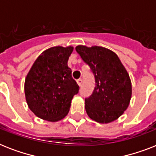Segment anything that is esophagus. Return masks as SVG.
I'll return each instance as SVG.
<instances>
[{"label": "esophagus", "instance_id": "esophagus-1", "mask_svg": "<svg viewBox=\"0 0 156 156\" xmlns=\"http://www.w3.org/2000/svg\"><path fill=\"white\" fill-rule=\"evenodd\" d=\"M77 84H78V85L80 87V86L82 85V84H83V80H82V79L77 80Z\"/></svg>", "mask_w": 156, "mask_h": 156}]
</instances>
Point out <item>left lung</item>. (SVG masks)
<instances>
[{"mask_svg":"<svg viewBox=\"0 0 156 156\" xmlns=\"http://www.w3.org/2000/svg\"><path fill=\"white\" fill-rule=\"evenodd\" d=\"M76 51L95 78L94 90L85 98L87 114L99 123L118 119L131 98V82L126 68L118 55L105 47L77 46Z\"/></svg>","mask_w":156,"mask_h":156,"instance_id":"1","label":"left lung"}]
</instances>
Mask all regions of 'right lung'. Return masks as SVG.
I'll return each mask as SVG.
<instances>
[{"instance_id": "obj_1", "label": "right lung", "mask_w": 156, "mask_h": 156, "mask_svg": "<svg viewBox=\"0 0 156 156\" xmlns=\"http://www.w3.org/2000/svg\"><path fill=\"white\" fill-rule=\"evenodd\" d=\"M72 47H54L37 58L25 80V95L31 111L43 120L57 122L68 113L79 86L68 61Z\"/></svg>"}]
</instances>
